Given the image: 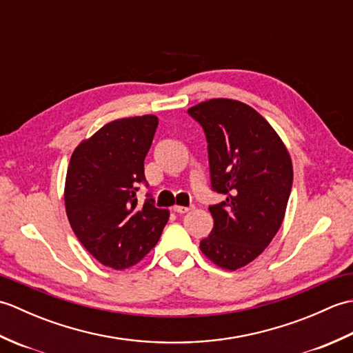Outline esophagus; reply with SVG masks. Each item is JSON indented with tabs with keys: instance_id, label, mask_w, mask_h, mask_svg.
I'll return each mask as SVG.
<instances>
[{
	"instance_id": "1",
	"label": "esophagus",
	"mask_w": 353,
	"mask_h": 353,
	"mask_svg": "<svg viewBox=\"0 0 353 353\" xmlns=\"http://www.w3.org/2000/svg\"><path fill=\"white\" fill-rule=\"evenodd\" d=\"M191 206L190 208H186V206H179V205H174L172 206V211L174 212H177V214H186L188 211H191Z\"/></svg>"
}]
</instances>
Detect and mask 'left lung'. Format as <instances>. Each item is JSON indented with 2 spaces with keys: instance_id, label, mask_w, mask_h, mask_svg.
<instances>
[{
  "instance_id": "1",
  "label": "left lung",
  "mask_w": 353,
  "mask_h": 353,
  "mask_svg": "<svg viewBox=\"0 0 353 353\" xmlns=\"http://www.w3.org/2000/svg\"><path fill=\"white\" fill-rule=\"evenodd\" d=\"M188 114L206 133L212 188L226 197L209 208L214 228L200 250L216 267L235 272L256 259L281 228L291 156L267 119L243 101L211 99Z\"/></svg>"
}]
</instances>
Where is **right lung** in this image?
I'll return each instance as SVG.
<instances>
[{
    "instance_id": "obj_1",
    "label": "right lung",
    "mask_w": 353,
    "mask_h": 353,
    "mask_svg": "<svg viewBox=\"0 0 353 353\" xmlns=\"http://www.w3.org/2000/svg\"><path fill=\"white\" fill-rule=\"evenodd\" d=\"M157 127L156 115L118 118L74 148L65 179L66 216L85 249L103 265L125 270L157 244L168 209L139 205L144 159Z\"/></svg>"
}]
</instances>
